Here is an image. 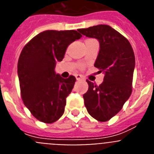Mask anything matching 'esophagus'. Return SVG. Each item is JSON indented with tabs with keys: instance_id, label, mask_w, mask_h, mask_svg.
<instances>
[{
	"instance_id": "34e87169",
	"label": "esophagus",
	"mask_w": 154,
	"mask_h": 154,
	"mask_svg": "<svg viewBox=\"0 0 154 154\" xmlns=\"http://www.w3.org/2000/svg\"><path fill=\"white\" fill-rule=\"evenodd\" d=\"M75 78L77 81H80V80H83V76H82L81 75H75Z\"/></svg>"
}]
</instances>
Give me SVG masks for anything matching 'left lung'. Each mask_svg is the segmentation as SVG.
<instances>
[{
	"label": "left lung",
	"mask_w": 154,
	"mask_h": 154,
	"mask_svg": "<svg viewBox=\"0 0 154 154\" xmlns=\"http://www.w3.org/2000/svg\"><path fill=\"white\" fill-rule=\"evenodd\" d=\"M82 35L96 38L99 51L94 66L103 72V83L99 86L86 80L89 89L83 95L89 115L106 122L119 112L130 98L135 56L129 41L112 27L99 24L79 30Z\"/></svg>",
	"instance_id": "1"
}]
</instances>
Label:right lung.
Masks as SVG:
<instances>
[{"instance_id":"add662e5","label":"right lung","mask_w":154,"mask_h":154,"mask_svg":"<svg viewBox=\"0 0 154 154\" xmlns=\"http://www.w3.org/2000/svg\"><path fill=\"white\" fill-rule=\"evenodd\" d=\"M77 31L47 30L34 37L21 51L17 75L24 104L41 122L52 123L65 111L75 76L62 78L55 71L71 43L81 38Z\"/></svg>"}]
</instances>
